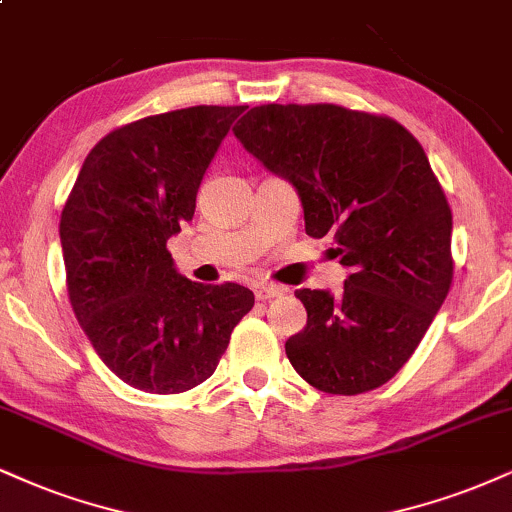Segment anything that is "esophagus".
Returning <instances> with one entry per match:
<instances>
[{
	"mask_svg": "<svg viewBox=\"0 0 512 512\" xmlns=\"http://www.w3.org/2000/svg\"><path fill=\"white\" fill-rule=\"evenodd\" d=\"M285 292H287V289L280 287V285H256V289H254L258 301L277 299V296H282Z\"/></svg>",
	"mask_w": 512,
	"mask_h": 512,
	"instance_id": "obj_1",
	"label": "esophagus"
}]
</instances>
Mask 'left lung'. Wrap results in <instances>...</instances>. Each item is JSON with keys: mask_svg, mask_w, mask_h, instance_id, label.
<instances>
[{"mask_svg": "<svg viewBox=\"0 0 512 512\" xmlns=\"http://www.w3.org/2000/svg\"><path fill=\"white\" fill-rule=\"evenodd\" d=\"M235 137L289 180L306 235H332L351 270L337 296L299 289L308 320L287 339L311 387L353 396L399 372L453 280L451 208L425 149L394 118L337 104L254 106Z\"/></svg>", "mask_w": 512, "mask_h": 512, "instance_id": "left-lung-1", "label": "left lung"}]
</instances>
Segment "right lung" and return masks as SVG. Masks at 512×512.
Masks as SVG:
<instances>
[{
    "instance_id": "1",
    "label": "right lung",
    "mask_w": 512,
    "mask_h": 512,
    "mask_svg": "<svg viewBox=\"0 0 512 512\" xmlns=\"http://www.w3.org/2000/svg\"><path fill=\"white\" fill-rule=\"evenodd\" d=\"M246 106H189L116 128L94 144L61 211L73 313L113 375L180 394L213 375L254 292L199 285L166 242L192 220L197 192Z\"/></svg>"
}]
</instances>
